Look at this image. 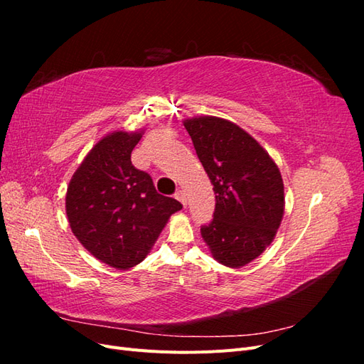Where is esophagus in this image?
<instances>
[{"label":"esophagus","instance_id":"34e87169","mask_svg":"<svg viewBox=\"0 0 364 364\" xmlns=\"http://www.w3.org/2000/svg\"><path fill=\"white\" fill-rule=\"evenodd\" d=\"M174 197H176V199H178L183 206H186V196H185L183 191H178V193L174 194Z\"/></svg>","mask_w":364,"mask_h":364}]
</instances>
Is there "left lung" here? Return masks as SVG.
<instances>
[{
  "mask_svg": "<svg viewBox=\"0 0 364 364\" xmlns=\"http://www.w3.org/2000/svg\"><path fill=\"white\" fill-rule=\"evenodd\" d=\"M215 193L214 218L200 228L213 257L240 269L272 243L284 215L278 165L247 132L228 119L183 121Z\"/></svg>",
  "mask_w": 364,
  "mask_h": 364,
  "instance_id": "left-lung-1",
  "label": "left lung"
}]
</instances>
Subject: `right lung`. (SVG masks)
Segmentation results:
<instances>
[{
	"label": "right lung",
	"mask_w": 364,
	"mask_h": 364,
	"mask_svg": "<svg viewBox=\"0 0 364 364\" xmlns=\"http://www.w3.org/2000/svg\"><path fill=\"white\" fill-rule=\"evenodd\" d=\"M142 132H114L87 153L67 191L73 234L97 259L126 270L147 257L171 214L182 205L159 194L150 174L134 167Z\"/></svg>",
	"instance_id": "1"
}]
</instances>
